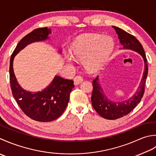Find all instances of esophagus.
<instances>
[{
    "label": "esophagus",
    "mask_w": 156,
    "mask_h": 156,
    "mask_svg": "<svg viewBox=\"0 0 156 156\" xmlns=\"http://www.w3.org/2000/svg\"><path fill=\"white\" fill-rule=\"evenodd\" d=\"M83 81V77L80 75H77L74 78V83L75 85H78Z\"/></svg>",
    "instance_id": "34e87169"
}]
</instances>
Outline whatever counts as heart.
Instances as JSON below:
<instances>
[{
  "instance_id": "1",
  "label": "heart",
  "mask_w": 156,
  "mask_h": 156,
  "mask_svg": "<svg viewBox=\"0 0 156 156\" xmlns=\"http://www.w3.org/2000/svg\"><path fill=\"white\" fill-rule=\"evenodd\" d=\"M114 48V40L109 36L90 34L81 36L72 44L70 50L63 51L66 61L72 64L75 59L83 60L89 71L100 69L109 58Z\"/></svg>"
}]
</instances>
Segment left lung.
Segmentation results:
<instances>
[{"mask_svg": "<svg viewBox=\"0 0 156 156\" xmlns=\"http://www.w3.org/2000/svg\"><path fill=\"white\" fill-rule=\"evenodd\" d=\"M118 35L122 49L131 50L140 55L144 60V71L137 90L128 100L122 101H114L109 100L101 88L99 76L93 81V91L91 95V104L95 110L103 118L108 120L117 119L128 114L140 102L145 91V84L148 73L147 58L141 44L133 35L127 33L120 28L112 26Z\"/></svg>", "mask_w": 156, "mask_h": 156, "instance_id": "1", "label": "left lung"}]
</instances>
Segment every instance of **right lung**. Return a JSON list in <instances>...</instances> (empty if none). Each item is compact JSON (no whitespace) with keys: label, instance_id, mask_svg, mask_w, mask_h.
<instances>
[{"label":"right lung","instance_id":"add662e5","mask_svg":"<svg viewBox=\"0 0 156 156\" xmlns=\"http://www.w3.org/2000/svg\"><path fill=\"white\" fill-rule=\"evenodd\" d=\"M51 33V30L48 27L34 30L20 41L10 59L9 75L12 96L28 117L40 122L52 121L62 115L68 105L70 94L75 86L74 82L56 75L44 90L33 93L25 90L19 84L12 63L15 56L21 50L31 43L48 40V35Z\"/></svg>","mask_w":156,"mask_h":156}]
</instances>
